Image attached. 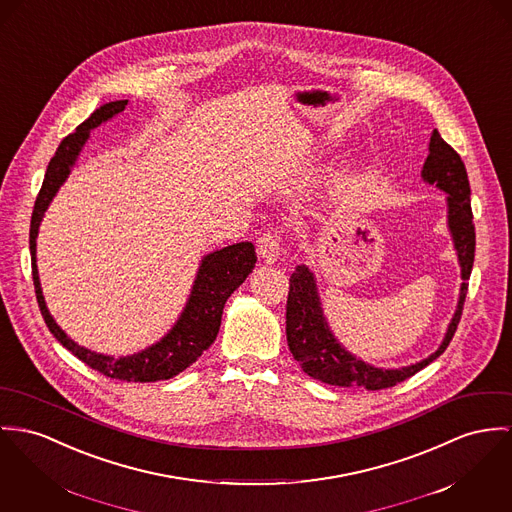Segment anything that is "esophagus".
<instances>
[{
  "mask_svg": "<svg viewBox=\"0 0 512 512\" xmlns=\"http://www.w3.org/2000/svg\"><path fill=\"white\" fill-rule=\"evenodd\" d=\"M280 251H282V247H280V234L278 232H265L257 239V253L263 259L276 261Z\"/></svg>",
  "mask_w": 512,
  "mask_h": 512,
  "instance_id": "1",
  "label": "esophagus"
}]
</instances>
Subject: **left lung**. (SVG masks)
I'll return each mask as SVG.
<instances>
[{"instance_id": "8db88e82", "label": "left lung", "mask_w": 512, "mask_h": 512, "mask_svg": "<svg viewBox=\"0 0 512 512\" xmlns=\"http://www.w3.org/2000/svg\"><path fill=\"white\" fill-rule=\"evenodd\" d=\"M429 150L431 152L423 165V179L448 195V226L454 237L464 280L458 310L452 317L442 345L429 358L397 370H382L364 364L335 341L319 308L314 275L306 265H298L290 276L286 300V341L294 360H298L304 372L314 380L331 386H356L368 392L386 390L429 366L450 345L464 310L475 255V226L470 204L472 191L464 161L450 144L442 140L438 130H434L431 136Z\"/></svg>"}]
</instances>
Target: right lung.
<instances>
[{"label": "right lung", "mask_w": 512, "mask_h": 512, "mask_svg": "<svg viewBox=\"0 0 512 512\" xmlns=\"http://www.w3.org/2000/svg\"><path fill=\"white\" fill-rule=\"evenodd\" d=\"M126 103L128 101H111L99 107L97 111H93L91 117L79 124L76 132L68 134L60 142L54 158L50 159L39 197L35 202L33 216H31V234H29L31 267H33V284H35V294H37L42 319L50 329V333L70 353L76 354L79 360L85 362L89 368L113 380L158 382V380H169L179 372H183L185 368H189L193 362H197L198 356H202V353L216 341L226 300L253 271L257 263V255H255L253 243L249 241L228 245L220 251L206 255L198 269L189 304L183 315L179 317L177 325L159 343L142 353L113 358L105 354L91 353L76 345L72 339H68V335L56 325L52 315L48 314L42 298V290H40L39 271H37V234H39L40 220L50 200L70 175V169L89 136V130L115 117L120 111H124Z\"/></svg>", "instance_id": "add662e5"}]
</instances>
